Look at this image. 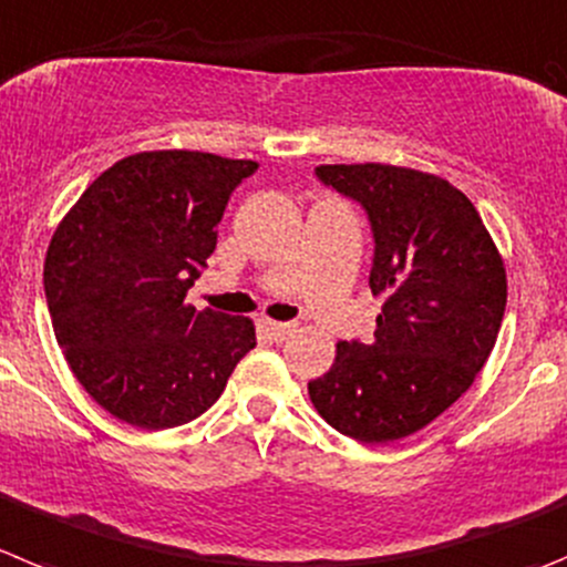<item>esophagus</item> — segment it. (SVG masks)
Masks as SVG:
<instances>
[{
    "instance_id": "obj_1",
    "label": "esophagus",
    "mask_w": 567,
    "mask_h": 567,
    "mask_svg": "<svg viewBox=\"0 0 567 567\" xmlns=\"http://www.w3.org/2000/svg\"><path fill=\"white\" fill-rule=\"evenodd\" d=\"M264 331H267L269 340L284 342L287 337H292L295 331H298V326H295V323H275V320H267V323H264Z\"/></svg>"
}]
</instances>
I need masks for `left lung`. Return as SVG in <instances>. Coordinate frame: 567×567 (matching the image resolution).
Wrapping results in <instances>:
<instances>
[{
    "label": "left lung",
    "instance_id": "8db88e82",
    "mask_svg": "<svg viewBox=\"0 0 567 567\" xmlns=\"http://www.w3.org/2000/svg\"><path fill=\"white\" fill-rule=\"evenodd\" d=\"M318 176L365 207L382 311L371 342H337L309 396L342 435L388 444L470 391L501 331L506 267L475 205L441 176L382 163L318 165Z\"/></svg>",
    "mask_w": 567,
    "mask_h": 567
}]
</instances>
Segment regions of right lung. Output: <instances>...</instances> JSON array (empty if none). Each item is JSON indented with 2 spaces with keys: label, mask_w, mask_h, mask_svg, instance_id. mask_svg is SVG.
I'll return each instance as SVG.
<instances>
[{
  "label": "right lung",
  "mask_w": 567,
  "mask_h": 567,
  "mask_svg": "<svg viewBox=\"0 0 567 567\" xmlns=\"http://www.w3.org/2000/svg\"><path fill=\"white\" fill-rule=\"evenodd\" d=\"M252 159L140 152L70 207L44 258V295L66 365L103 410L143 430L205 413L256 348V326L185 295L216 249Z\"/></svg>",
  "instance_id": "1"
}]
</instances>
